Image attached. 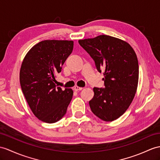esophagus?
<instances>
[{
  "mask_svg": "<svg viewBox=\"0 0 160 160\" xmlns=\"http://www.w3.org/2000/svg\"><path fill=\"white\" fill-rule=\"evenodd\" d=\"M83 89V88L81 87H79V86H75L74 87V90L75 91H79V90H81Z\"/></svg>",
  "mask_w": 160,
  "mask_h": 160,
  "instance_id": "1",
  "label": "esophagus"
}]
</instances>
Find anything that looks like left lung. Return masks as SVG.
I'll return each instance as SVG.
<instances>
[{"label":"left lung","instance_id":"obj_1","mask_svg":"<svg viewBox=\"0 0 160 160\" xmlns=\"http://www.w3.org/2000/svg\"><path fill=\"white\" fill-rule=\"evenodd\" d=\"M94 60L96 68L104 71V88H94L89 101L92 112L105 122L122 116L130 107L137 89L138 62L129 43L108 35L79 41Z\"/></svg>","mask_w":160,"mask_h":160}]
</instances>
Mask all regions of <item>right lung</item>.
<instances>
[{"label":"right lung","mask_w":160,"mask_h":160,"mask_svg":"<svg viewBox=\"0 0 160 160\" xmlns=\"http://www.w3.org/2000/svg\"><path fill=\"white\" fill-rule=\"evenodd\" d=\"M72 41L45 40L34 45L22 63L19 81L31 111L42 122L53 123L67 112L72 98L70 88L55 84L56 74L72 52Z\"/></svg>","instance_id":"add662e5"}]
</instances>
